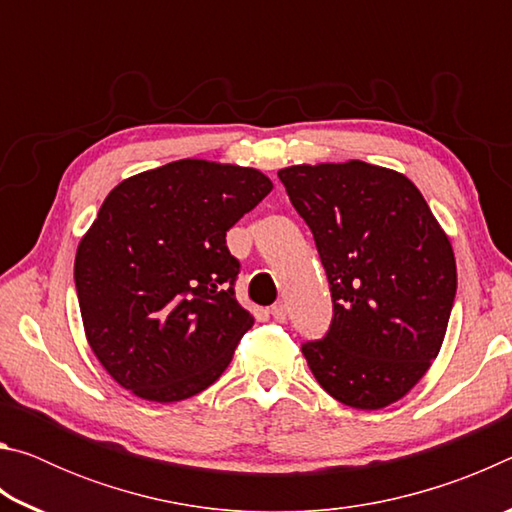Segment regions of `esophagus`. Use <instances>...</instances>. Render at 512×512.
<instances>
[{
  "instance_id": "34e87169",
  "label": "esophagus",
  "mask_w": 512,
  "mask_h": 512,
  "mask_svg": "<svg viewBox=\"0 0 512 512\" xmlns=\"http://www.w3.org/2000/svg\"><path fill=\"white\" fill-rule=\"evenodd\" d=\"M271 316L277 320V323H284V320H287V305L275 302V305L271 307Z\"/></svg>"
}]
</instances>
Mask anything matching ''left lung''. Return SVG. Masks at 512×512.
Listing matches in <instances>:
<instances>
[{
	"label": "left lung",
	"instance_id": "8db88e82",
	"mask_svg": "<svg viewBox=\"0 0 512 512\" xmlns=\"http://www.w3.org/2000/svg\"><path fill=\"white\" fill-rule=\"evenodd\" d=\"M309 225L332 291V323L302 354L325 391L363 411L418 384L456 298L452 244L402 173L352 160L277 171Z\"/></svg>",
	"mask_w": 512,
	"mask_h": 512
}]
</instances>
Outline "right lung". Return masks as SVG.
<instances>
[{"label": "right lung", "instance_id": "1", "mask_svg": "<svg viewBox=\"0 0 512 512\" xmlns=\"http://www.w3.org/2000/svg\"><path fill=\"white\" fill-rule=\"evenodd\" d=\"M271 189L257 169L178 160L108 194L74 282L90 348L126 391L180 402L223 375L253 327L225 232Z\"/></svg>", "mask_w": 512, "mask_h": 512}]
</instances>
